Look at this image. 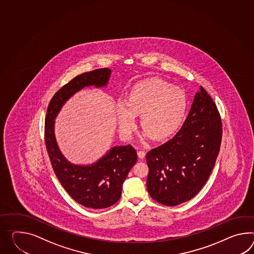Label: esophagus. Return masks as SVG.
I'll list each match as a JSON object with an SVG mask.
<instances>
[{"instance_id":"1","label":"esophagus","mask_w":254,"mask_h":254,"mask_svg":"<svg viewBox=\"0 0 254 254\" xmlns=\"http://www.w3.org/2000/svg\"><path fill=\"white\" fill-rule=\"evenodd\" d=\"M145 156H146V152H145V151H143V150L137 151V157H138L139 159L143 160V159L145 158Z\"/></svg>"}]
</instances>
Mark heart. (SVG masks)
Listing matches in <instances>:
<instances>
[{
  "label": "heart",
  "mask_w": 254,
  "mask_h": 254,
  "mask_svg": "<svg viewBox=\"0 0 254 254\" xmlns=\"http://www.w3.org/2000/svg\"><path fill=\"white\" fill-rule=\"evenodd\" d=\"M187 100L179 87L160 79L136 83L127 94V103L117 105L118 128L125 138H130L136 127L135 115H140L144 136L155 139L167 137L186 113Z\"/></svg>",
  "instance_id": "b5f03b06"
}]
</instances>
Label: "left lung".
<instances>
[{
	"instance_id": "left-lung-1",
	"label": "left lung",
	"mask_w": 254,
	"mask_h": 254,
	"mask_svg": "<svg viewBox=\"0 0 254 254\" xmlns=\"http://www.w3.org/2000/svg\"><path fill=\"white\" fill-rule=\"evenodd\" d=\"M221 138L222 123L217 105L200 86L177 134L147 153L149 195L169 206L195 196L214 169Z\"/></svg>"
}]
</instances>
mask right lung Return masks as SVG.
Returning a JSON list of instances; mask_svg holds the SVG:
<instances>
[{
    "instance_id": "obj_1",
    "label": "right lung",
    "mask_w": 254,
    "mask_h": 254,
    "mask_svg": "<svg viewBox=\"0 0 254 254\" xmlns=\"http://www.w3.org/2000/svg\"><path fill=\"white\" fill-rule=\"evenodd\" d=\"M111 69L97 68L76 76L57 92L50 101L45 121V142L51 165L66 192L77 203L93 209L116 204L121 197L122 186L136 162V151L131 145L115 146L96 162L78 165L68 161L57 143L55 118L62 106L83 88L105 87Z\"/></svg>"
}]
</instances>
